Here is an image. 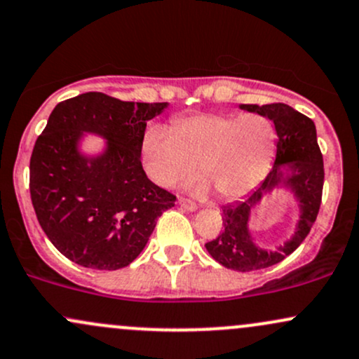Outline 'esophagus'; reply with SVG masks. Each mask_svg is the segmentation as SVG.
Returning <instances> with one entry per match:
<instances>
[{"instance_id": "obj_1", "label": "esophagus", "mask_w": 359, "mask_h": 359, "mask_svg": "<svg viewBox=\"0 0 359 359\" xmlns=\"http://www.w3.org/2000/svg\"><path fill=\"white\" fill-rule=\"evenodd\" d=\"M178 203L184 208V210H188V212H195L196 208H198V207H196V203H193V201L187 200V198H180Z\"/></svg>"}]
</instances>
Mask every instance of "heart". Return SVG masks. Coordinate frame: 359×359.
<instances>
[{
  "mask_svg": "<svg viewBox=\"0 0 359 359\" xmlns=\"http://www.w3.org/2000/svg\"><path fill=\"white\" fill-rule=\"evenodd\" d=\"M276 154V130L259 114H196L172 120V130L151 126L142 137L140 156L146 175L163 188L196 171L222 198H239L268 176ZM207 181L190 184L205 193Z\"/></svg>",
  "mask_w": 359,
  "mask_h": 359,
  "instance_id": "1",
  "label": "heart"
}]
</instances>
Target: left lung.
I'll return each mask as SVG.
<instances>
[{"label":"left lung","mask_w":359,"mask_h":359,"mask_svg":"<svg viewBox=\"0 0 359 359\" xmlns=\"http://www.w3.org/2000/svg\"><path fill=\"white\" fill-rule=\"evenodd\" d=\"M241 110L259 114L273 122L278 135L275 166L266 180L243 201L225 205L222 208L224 231L219 237L205 244V248L213 259L225 268L233 271H256L278 264L304 243L320 208L324 163L317 144L316 126L309 116L285 103L263 107L241 104ZM276 187H285L297 200L299 222L294 236L271 252L259 248L254 243L248 220L252 210L264 196Z\"/></svg>","instance_id":"obj_1"}]
</instances>
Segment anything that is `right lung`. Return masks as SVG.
Segmentation results:
<instances>
[{"label": "right lung", "mask_w": 359, "mask_h": 359, "mask_svg": "<svg viewBox=\"0 0 359 359\" xmlns=\"http://www.w3.org/2000/svg\"><path fill=\"white\" fill-rule=\"evenodd\" d=\"M168 103H134L83 93L52 110L30 158V196L40 227L72 263L91 269L126 268L146 248L176 196L146 176L140 146L147 120ZM86 133L105 147L86 155Z\"/></svg>", "instance_id": "1"}]
</instances>
